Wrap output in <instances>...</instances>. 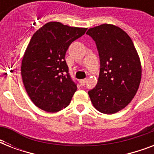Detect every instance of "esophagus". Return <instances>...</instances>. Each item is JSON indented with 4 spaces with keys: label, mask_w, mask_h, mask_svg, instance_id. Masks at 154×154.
<instances>
[{
    "label": "esophagus",
    "mask_w": 154,
    "mask_h": 154,
    "mask_svg": "<svg viewBox=\"0 0 154 154\" xmlns=\"http://www.w3.org/2000/svg\"><path fill=\"white\" fill-rule=\"evenodd\" d=\"M87 80L86 79H82L80 81V83H81V85H85V83H86Z\"/></svg>",
    "instance_id": "1"
}]
</instances>
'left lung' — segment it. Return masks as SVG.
<instances>
[{"label":"left lung","mask_w":154,"mask_h":154,"mask_svg":"<svg viewBox=\"0 0 154 154\" xmlns=\"http://www.w3.org/2000/svg\"><path fill=\"white\" fill-rule=\"evenodd\" d=\"M96 43L100 57L98 82L88 92L99 112L112 114L134 98L141 78V66L131 38L117 26L109 24L86 32Z\"/></svg>","instance_id":"obj_1"}]
</instances>
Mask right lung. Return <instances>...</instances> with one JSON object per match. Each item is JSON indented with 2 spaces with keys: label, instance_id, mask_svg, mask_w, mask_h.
<instances>
[{
  "label": "right lung",
  "instance_id": "add662e5",
  "mask_svg": "<svg viewBox=\"0 0 154 154\" xmlns=\"http://www.w3.org/2000/svg\"><path fill=\"white\" fill-rule=\"evenodd\" d=\"M85 28L49 22L35 32L21 63V76L31 101L41 109L55 112L67 107L77 91L69 72L65 53Z\"/></svg>",
  "mask_w": 154,
  "mask_h": 154
}]
</instances>
